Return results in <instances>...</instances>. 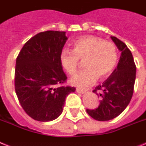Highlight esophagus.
<instances>
[{"label": "esophagus", "instance_id": "esophagus-1", "mask_svg": "<svg viewBox=\"0 0 146 146\" xmlns=\"http://www.w3.org/2000/svg\"><path fill=\"white\" fill-rule=\"evenodd\" d=\"M76 92H78V93H79V94H84L85 92V90L81 89V88H77L76 89Z\"/></svg>", "mask_w": 146, "mask_h": 146}]
</instances>
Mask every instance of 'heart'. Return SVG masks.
Masks as SVG:
<instances>
[{"mask_svg": "<svg viewBox=\"0 0 146 146\" xmlns=\"http://www.w3.org/2000/svg\"><path fill=\"white\" fill-rule=\"evenodd\" d=\"M60 63L70 76H73L84 61L85 69L71 79L76 86L87 88L93 85L98 78L106 79L115 68L118 55L117 47L112 42L92 35L76 39L73 49H63L60 53Z\"/></svg>", "mask_w": 146, "mask_h": 146, "instance_id": "1", "label": "heart"}]
</instances>
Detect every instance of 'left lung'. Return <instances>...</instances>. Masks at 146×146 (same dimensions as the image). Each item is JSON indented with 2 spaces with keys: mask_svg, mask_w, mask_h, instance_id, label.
<instances>
[{
  "mask_svg": "<svg viewBox=\"0 0 146 146\" xmlns=\"http://www.w3.org/2000/svg\"><path fill=\"white\" fill-rule=\"evenodd\" d=\"M111 38L121 52L120 60L111 76L93 90L102 98L98 107L86 110L92 118L102 121L115 118L125 110L132 98L136 79V64L131 52L117 37Z\"/></svg>",
  "mask_w": 146,
  "mask_h": 146,
  "instance_id": "left-lung-1",
  "label": "left lung"
}]
</instances>
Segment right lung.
Here are the masks:
<instances>
[{
    "mask_svg": "<svg viewBox=\"0 0 146 146\" xmlns=\"http://www.w3.org/2000/svg\"><path fill=\"white\" fill-rule=\"evenodd\" d=\"M67 40L65 31L40 32L27 41L18 54L15 93L25 112L34 120L58 118L66 97L76 91L74 87L62 85L67 77L59 57Z\"/></svg>",
    "mask_w": 146,
    "mask_h": 146,
    "instance_id": "right-lung-1",
    "label": "right lung"
}]
</instances>
